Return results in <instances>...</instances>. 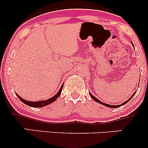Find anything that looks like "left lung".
Wrapping results in <instances>:
<instances>
[{"label":"left lung","mask_w":148,"mask_h":148,"mask_svg":"<svg viewBox=\"0 0 148 148\" xmlns=\"http://www.w3.org/2000/svg\"><path fill=\"white\" fill-rule=\"evenodd\" d=\"M136 92H134V95H132V97H131V98H130V99H129L128 100H127V101H125V102H124L123 103H122V104H120V105H117V106H116V105H109V104H106V103H104L101 102V101H99V99H97V98H96V97H94V96H93V95H92L90 92H89V94H90V97H92V99H94V100H95V101H96V102H97V103H101V104H102V105H103V106H107V107H109V108H118V107H120V106H123V105H124V104H125V103H127V102H128V101H130V99H132V97H133V96L134 95H135V93H136Z\"/></svg>","instance_id":"8db88e82"}]
</instances>
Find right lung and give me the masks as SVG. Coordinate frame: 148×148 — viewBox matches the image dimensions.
<instances>
[{
	"label": "right lung",
	"mask_w": 148,
	"mask_h": 148,
	"mask_svg": "<svg viewBox=\"0 0 148 148\" xmlns=\"http://www.w3.org/2000/svg\"><path fill=\"white\" fill-rule=\"evenodd\" d=\"M62 87H63V84L61 86V88L60 89V90L58 91V92L57 93L56 95H54L53 97L50 98V99H47V100H44V101H26V100L22 99V98L20 97L19 95H18L16 93V95H17L18 98L23 103H24L25 104L28 105V106H31V107H34V108H41V107H43L45 106H47V105L50 104L51 103L55 101L57 99V98L60 96V95L61 94V91L62 90Z\"/></svg>",
	"instance_id": "1"
}]
</instances>
